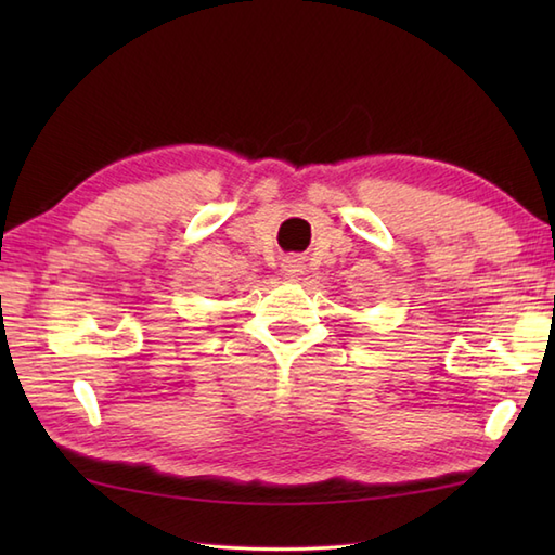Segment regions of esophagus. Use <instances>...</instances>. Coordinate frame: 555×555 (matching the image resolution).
<instances>
[{"mask_svg":"<svg viewBox=\"0 0 555 555\" xmlns=\"http://www.w3.org/2000/svg\"><path fill=\"white\" fill-rule=\"evenodd\" d=\"M302 269H305V264L298 257H286L284 262H281V271H284L286 279H298L302 274Z\"/></svg>","mask_w":555,"mask_h":555,"instance_id":"esophagus-1","label":"esophagus"}]
</instances>
